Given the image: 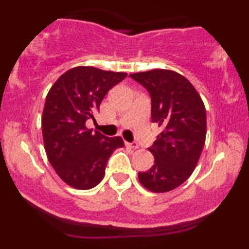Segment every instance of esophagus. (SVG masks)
<instances>
[{"instance_id": "obj_1", "label": "esophagus", "mask_w": 249, "mask_h": 249, "mask_svg": "<svg viewBox=\"0 0 249 249\" xmlns=\"http://www.w3.org/2000/svg\"><path fill=\"white\" fill-rule=\"evenodd\" d=\"M126 146L130 147V148H133V150H136V148L139 147V145L137 144V142H126Z\"/></svg>"}]
</instances>
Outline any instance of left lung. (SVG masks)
I'll return each mask as SVG.
<instances>
[{
  "label": "left lung",
  "instance_id": "left-lung-1",
  "mask_svg": "<svg viewBox=\"0 0 249 249\" xmlns=\"http://www.w3.org/2000/svg\"><path fill=\"white\" fill-rule=\"evenodd\" d=\"M130 76L150 92L152 122L162 128L150 147L153 166L138 173L139 182L151 192H168L186 181L198 164L206 139V108L196 88L176 71Z\"/></svg>",
  "mask_w": 249,
  "mask_h": 249
}]
</instances>
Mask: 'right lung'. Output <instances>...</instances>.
<instances>
[{
  "mask_svg": "<svg viewBox=\"0 0 249 249\" xmlns=\"http://www.w3.org/2000/svg\"><path fill=\"white\" fill-rule=\"evenodd\" d=\"M127 76L93 67H76L53 83L42 115L44 148L51 166L65 184L77 190L97 186L113 151L124 146L121 137L103 136L85 125L99 111L111 88Z\"/></svg>",
  "mask_w": 249,
  "mask_h": 249,
  "instance_id": "obj_1",
  "label": "right lung"
}]
</instances>
